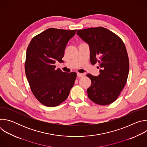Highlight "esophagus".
I'll list each match as a JSON object with an SVG mask.
<instances>
[{
  "mask_svg": "<svg viewBox=\"0 0 147 147\" xmlns=\"http://www.w3.org/2000/svg\"><path fill=\"white\" fill-rule=\"evenodd\" d=\"M77 76L79 77H83V76H84V74L78 73H77Z\"/></svg>",
  "mask_w": 147,
  "mask_h": 147,
  "instance_id": "1",
  "label": "esophagus"
}]
</instances>
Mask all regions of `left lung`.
<instances>
[{
    "instance_id": "8db88e82",
    "label": "left lung",
    "mask_w": 147,
    "mask_h": 147,
    "mask_svg": "<svg viewBox=\"0 0 147 147\" xmlns=\"http://www.w3.org/2000/svg\"><path fill=\"white\" fill-rule=\"evenodd\" d=\"M77 35L89 45L90 61L99 64L100 74H87L91 85L87 89L88 98L100 105L115 101L126 84L129 60L121 39L111 31L102 27L78 30Z\"/></svg>"
}]
</instances>
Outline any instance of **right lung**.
I'll list each match as a JSON object with an SVG mask.
<instances>
[{"mask_svg":"<svg viewBox=\"0 0 147 147\" xmlns=\"http://www.w3.org/2000/svg\"><path fill=\"white\" fill-rule=\"evenodd\" d=\"M76 31L50 28L35 36L28 46L26 75L32 94L45 106H58L74 85L77 73L63 72L55 63L63 61L66 45Z\"/></svg>","mask_w":147,"mask_h":147,"instance_id":"right-lung-1","label":"right lung"}]
</instances>
